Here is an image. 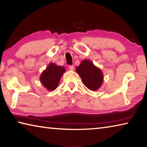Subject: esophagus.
<instances>
[{
    "label": "esophagus",
    "mask_w": 147,
    "mask_h": 147,
    "mask_svg": "<svg viewBox=\"0 0 147 147\" xmlns=\"http://www.w3.org/2000/svg\"><path fill=\"white\" fill-rule=\"evenodd\" d=\"M69 69H70V70H71V71H73L74 69V67L73 65H69Z\"/></svg>",
    "instance_id": "obj_1"
}]
</instances>
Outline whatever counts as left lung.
<instances>
[{
  "instance_id": "1",
  "label": "left lung",
  "mask_w": 147,
  "mask_h": 147,
  "mask_svg": "<svg viewBox=\"0 0 147 147\" xmlns=\"http://www.w3.org/2000/svg\"><path fill=\"white\" fill-rule=\"evenodd\" d=\"M87 88L92 91H96L101 86L103 81V74L98 67L93 65L91 61L83 60L78 67L76 68Z\"/></svg>"
}]
</instances>
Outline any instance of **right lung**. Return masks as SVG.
Here are the masks:
<instances>
[{"mask_svg": "<svg viewBox=\"0 0 147 147\" xmlns=\"http://www.w3.org/2000/svg\"><path fill=\"white\" fill-rule=\"evenodd\" d=\"M65 71L63 67L57 66L54 63H50L41 74L40 81L43 86L49 91H53L59 84L62 74Z\"/></svg>", "mask_w": 147, "mask_h": 147, "instance_id": "1", "label": "right lung"}]
</instances>
